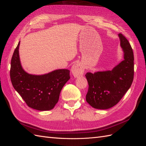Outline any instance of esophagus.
Returning a JSON list of instances; mask_svg holds the SVG:
<instances>
[{"mask_svg":"<svg viewBox=\"0 0 146 146\" xmlns=\"http://www.w3.org/2000/svg\"><path fill=\"white\" fill-rule=\"evenodd\" d=\"M72 73L74 77L83 75L84 73V66L81 63L74 64L72 68Z\"/></svg>","mask_w":146,"mask_h":146,"instance_id":"1","label":"esophagus"}]
</instances>
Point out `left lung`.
Listing matches in <instances>:
<instances>
[{"mask_svg": "<svg viewBox=\"0 0 146 146\" xmlns=\"http://www.w3.org/2000/svg\"><path fill=\"white\" fill-rule=\"evenodd\" d=\"M123 60L111 70L87 73L89 84L86 102L95 109L108 110L115 106L130 89L134 77V56L127 39L118 35Z\"/></svg>", "mask_w": 146, "mask_h": 146, "instance_id": "1", "label": "left lung"}]
</instances>
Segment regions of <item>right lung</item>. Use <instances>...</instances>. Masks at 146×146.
Here are the masks:
<instances>
[{"mask_svg":"<svg viewBox=\"0 0 146 146\" xmlns=\"http://www.w3.org/2000/svg\"><path fill=\"white\" fill-rule=\"evenodd\" d=\"M19 44L20 41L11 60L12 85L29 107L41 111L51 110L59 101L62 87L70 80V70L59 69L41 75L27 73L21 64Z\"/></svg>","mask_w":146,"mask_h":146,"instance_id":"obj_1","label":"right lung"}]
</instances>
